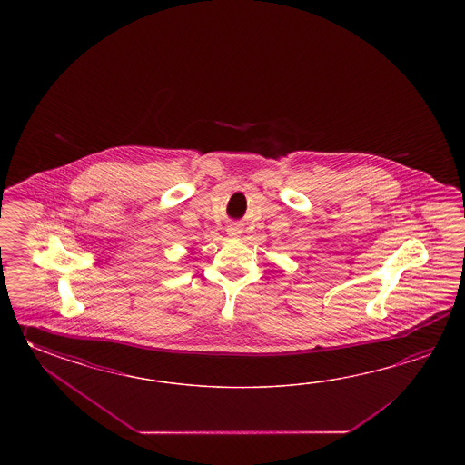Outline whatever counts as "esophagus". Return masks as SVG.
I'll return each mask as SVG.
<instances>
[{"instance_id":"obj_1","label":"esophagus","mask_w":465,"mask_h":465,"mask_svg":"<svg viewBox=\"0 0 465 465\" xmlns=\"http://www.w3.org/2000/svg\"><path fill=\"white\" fill-rule=\"evenodd\" d=\"M241 234V228L236 226V224H232V226H228V236L229 237H239Z\"/></svg>"}]
</instances>
